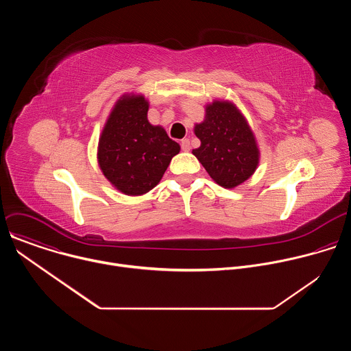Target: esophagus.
<instances>
[{
	"label": "esophagus",
	"mask_w": 351,
	"mask_h": 351,
	"mask_svg": "<svg viewBox=\"0 0 351 351\" xmlns=\"http://www.w3.org/2000/svg\"><path fill=\"white\" fill-rule=\"evenodd\" d=\"M180 148H182V152H190V148H191L190 140L189 138H183L182 143H180Z\"/></svg>",
	"instance_id": "34e87169"
}]
</instances>
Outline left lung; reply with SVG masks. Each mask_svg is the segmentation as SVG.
<instances>
[{
    "label": "left lung",
    "mask_w": 351,
    "mask_h": 351,
    "mask_svg": "<svg viewBox=\"0 0 351 351\" xmlns=\"http://www.w3.org/2000/svg\"><path fill=\"white\" fill-rule=\"evenodd\" d=\"M206 119L194 128L202 145L193 154L222 187L232 189L252 176L258 165V148L245 119L230 103L215 101Z\"/></svg>",
    "instance_id": "8db88e82"
}]
</instances>
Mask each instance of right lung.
Wrapping results in <instances>:
<instances>
[{
    "mask_svg": "<svg viewBox=\"0 0 351 351\" xmlns=\"http://www.w3.org/2000/svg\"><path fill=\"white\" fill-rule=\"evenodd\" d=\"M143 95L119 99L98 143V162L106 178L122 193L144 194L158 184L179 144L147 121Z\"/></svg>",
    "mask_w": 351,
    "mask_h": 351,
    "instance_id": "right-lung-1",
    "label": "right lung"
}]
</instances>
